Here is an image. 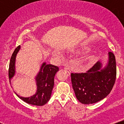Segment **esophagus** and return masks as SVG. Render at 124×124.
I'll list each match as a JSON object with an SVG mask.
<instances>
[{
    "label": "esophagus",
    "mask_w": 124,
    "mask_h": 124,
    "mask_svg": "<svg viewBox=\"0 0 124 124\" xmlns=\"http://www.w3.org/2000/svg\"><path fill=\"white\" fill-rule=\"evenodd\" d=\"M64 69H65V70L66 71L67 73L69 74V75H70V73H71V70H71V69L70 68V67L68 66H65V68H64Z\"/></svg>",
    "instance_id": "esophagus-1"
}]
</instances>
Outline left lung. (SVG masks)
Here are the masks:
<instances>
[{
	"mask_svg": "<svg viewBox=\"0 0 124 124\" xmlns=\"http://www.w3.org/2000/svg\"><path fill=\"white\" fill-rule=\"evenodd\" d=\"M106 66L101 61L95 63L86 73H71L72 87L77 99L84 104L96 103L111 92L116 79V61L114 55L109 52Z\"/></svg>",
	"mask_w": 124,
	"mask_h": 124,
	"instance_id": "left-lung-1",
	"label": "left lung"
}]
</instances>
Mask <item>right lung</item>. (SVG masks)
<instances>
[{"instance_id": "obj_1", "label": "right lung", "mask_w": 124, "mask_h": 124, "mask_svg": "<svg viewBox=\"0 0 124 124\" xmlns=\"http://www.w3.org/2000/svg\"><path fill=\"white\" fill-rule=\"evenodd\" d=\"M20 49V45L16 48L10 61L8 69L10 82H11V80L15 75L16 58ZM58 70L59 68L58 66L44 62L41 65L39 72L35 78L37 85L36 93L28 97H21L18 96L16 92L15 93L20 99L25 103L35 106H44L50 99L54 86V77Z\"/></svg>"}]
</instances>
